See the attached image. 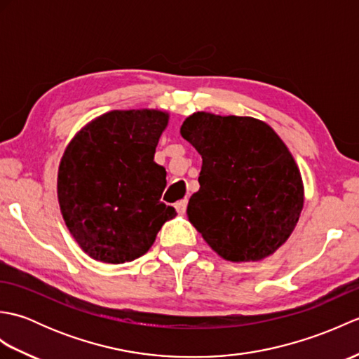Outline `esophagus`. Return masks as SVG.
Masks as SVG:
<instances>
[{
  "instance_id": "obj_1",
  "label": "esophagus",
  "mask_w": 359,
  "mask_h": 359,
  "mask_svg": "<svg viewBox=\"0 0 359 359\" xmlns=\"http://www.w3.org/2000/svg\"><path fill=\"white\" fill-rule=\"evenodd\" d=\"M187 205H188V201L187 199H182L179 202H175V210H177V212H180V215H184V212L187 211Z\"/></svg>"
}]
</instances>
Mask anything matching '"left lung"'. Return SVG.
Segmentation results:
<instances>
[{
    "label": "left lung",
    "instance_id": "8db88e82",
    "mask_svg": "<svg viewBox=\"0 0 359 359\" xmlns=\"http://www.w3.org/2000/svg\"><path fill=\"white\" fill-rule=\"evenodd\" d=\"M180 134L202 156L199 191L187 215L216 253L231 262L273 255L293 233L304 184L292 152L253 117L194 112Z\"/></svg>",
    "mask_w": 359,
    "mask_h": 359
}]
</instances>
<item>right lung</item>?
I'll use <instances>...</instances> for the list:
<instances>
[{
    "mask_svg": "<svg viewBox=\"0 0 359 359\" xmlns=\"http://www.w3.org/2000/svg\"><path fill=\"white\" fill-rule=\"evenodd\" d=\"M170 114L111 111L75 134L58 166L57 193L67 230L95 261L143 256L175 210L160 202L166 171L154 162Z\"/></svg>",
    "mask_w": 359,
    "mask_h": 359,
    "instance_id": "1",
    "label": "right lung"
}]
</instances>
